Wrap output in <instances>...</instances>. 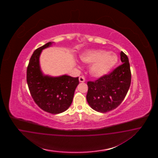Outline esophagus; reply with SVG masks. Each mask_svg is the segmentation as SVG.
Segmentation results:
<instances>
[{
  "mask_svg": "<svg viewBox=\"0 0 158 158\" xmlns=\"http://www.w3.org/2000/svg\"><path fill=\"white\" fill-rule=\"evenodd\" d=\"M79 80L80 82H85V77H83V76H81L79 78Z\"/></svg>",
  "mask_w": 158,
  "mask_h": 158,
  "instance_id": "1",
  "label": "esophagus"
}]
</instances>
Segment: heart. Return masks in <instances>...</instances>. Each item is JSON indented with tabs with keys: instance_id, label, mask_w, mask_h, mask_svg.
<instances>
[{
	"instance_id": "b5f03b06",
	"label": "heart",
	"mask_w": 158,
	"mask_h": 158,
	"mask_svg": "<svg viewBox=\"0 0 158 158\" xmlns=\"http://www.w3.org/2000/svg\"><path fill=\"white\" fill-rule=\"evenodd\" d=\"M83 62H94L90 68V72L94 77H102L110 72L115 66L118 58L114 54L104 50L87 52L81 56Z\"/></svg>"
}]
</instances>
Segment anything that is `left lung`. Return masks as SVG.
<instances>
[{"label": "left lung", "mask_w": 158, "mask_h": 158, "mask_svg": "<svg viewBox=\"0 0 158 158\" xmlns=\"http://www.w3.org/2000/svg\"><path fill=\"white\" fill-rule=\"evenodd\" d=\"M122 64L95 81H87L86 99L94 110L105 113L116 108L126 96L131 84L129 58L120 52Z\"/></svg>", "instance_id": "8db88e82"}]
</instances>
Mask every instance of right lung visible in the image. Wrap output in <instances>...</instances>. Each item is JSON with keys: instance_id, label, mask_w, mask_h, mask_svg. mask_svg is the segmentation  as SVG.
I'll return each mask as SVG.
<instances>
[{"instance_id": "add662e5", "label": "right lung", "mask_w": 158, "mask_h": 158, "mask_svg": "<svg viewBox=\"0 0 158 158\" xmlns=\"http://www.w3.org/2000/svg\"><path fill=\"white\" fill-rule=\"evenodd\" d=\"M48 42L35 50L27 70V81L35 102L42 110L52 114L62 113L72 104L79 77L68 75L59 77L44 76L39 65L42 50L49 47Z\"/></svg>"}]
</instances>
